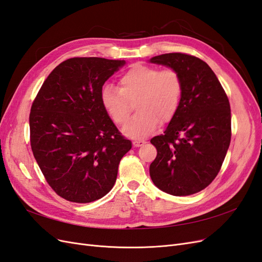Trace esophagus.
I'll use <instances>...</instances> for the list:
<instances>
[{"instance_id":"obj_1","label":"esophagus","mask_w":262,"mask_h":262,"mask_svg":"<svg viewBox=\"0 0 262 262\" xmlns=\"http://www.w3.org/2000/svg\"><path fill=\"white\" fill-rule=\"evenodd\" d=\"M132 143H133V145L136 146V147H139V146L144 145V144L146 143V142H145L144 140H134V141L132 142Z\"/></svg>"}]
</instances>
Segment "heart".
Returning a JSON list of instances; mask_svg holds the SVG:
<instances>
[{
	"label": "heart",
	"instance_id": "1",
	"mask_svg": "<svg viewBox=\"0 0 262 262\" xmlns=\"http://www.w3.org/2000/svg\"><path fill=\"white\" fill-rule=\"evenodd\" d=\"M182 95V81L173 70L148 66H134L119 80V89L107 84L100 91V102L118 124L128 121L136 102L139 113L125 125L124 133L142 138L154 132L161 121L169 122L176 116Z\"/></svg>",
	"mask_w": 262,
	"mask_h": 262
}]
</instances>
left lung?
<instances>
[{"label":"left lung","instance_id":"8db88e82","mask_svg":"<svg viewBox=\"0 0 262 262\" xmlns=\"http://www.w3.org/2000/svg\"><path fill=\"white\" fill-rule=\"evenodd\" d=\"M150 63L176 71L182 95L176 116L164 134L150 140L157 156L149 165L154 185L171 195L207 188L219 173L231 143V107L211 68L185 53H165Z\"/></svg>","mask_w":262,"mask_h":262}]
</instances>
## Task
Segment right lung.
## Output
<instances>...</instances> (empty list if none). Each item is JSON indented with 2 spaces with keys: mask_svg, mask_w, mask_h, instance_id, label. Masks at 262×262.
I'll return each instance as SVG.
<instances>
[{
  "mask_svg": "<svg viewBox=\"0 0 262 262\" xmlns=\"http://www.w3.org/2000/svg\"><path fill=\"white\" fill-rule=\"evenodd\" d=\"M124 60L73 58L55 68L30 109V145L47 182L63 199L89 203L113 189L132 147L100 102Z\"/></svg>",
  "mask_w": 262,
  "mask_h": 262,
  "instance_id": "obj_1",
  "label": "right lung"
}]
</instances>
